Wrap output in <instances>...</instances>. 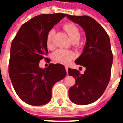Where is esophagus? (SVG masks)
<instances>
[{
    "label": "esophagus",
    "mask_w": 123,
    "mask_h": 123,
    "mask_svg": "<svg viewBox=\"0 0 123 123\" xmlns=\"http://www.w3.org/2000/svg\"><path fill=\"white\" fill-rule=\"evenodd\" d=\"M65 69H66V71H67V72H68V67H67V66H65Z\"/></svg>",
    "instance_id": "esophagus-1"
}]
</instances>
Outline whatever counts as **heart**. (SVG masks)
Returning a JSON list of instances; mask_svg holds the SVG:
<instances>
[{"label":"heart","mask_w":123,"mask_h":123,"mask_svg":"<svg viewBox=\"0 0 123 123\" xmlns=\"http://www.w3.org/2000/svg\"><path fill=\"white\" fill-rule=\"evenodd\" d=\"M63 28L65 31L68 35L70 39L72 42L76 43L80 40L81 37V33L78 29L77 25H75L73 23H66L63 25ZM55 35V30L51 29L49 31L47 37H46V45L47 48L52 49L54 47L53 37ZM54 58L58 62H60L63 64H68L75 58L74 53L70 51H68L66 49H58L54 53Z\"/></svg>","instance_id":"b5f03b06"}]
</instances>
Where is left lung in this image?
Returning <instances> with one entry per match:
<instances>
[{
	"label": "left lung",
	"instance_id": "obj_1",
	"mask_svg": "<svg viewBox=\"0 0 123 123\" xmlns=\"http://www.w3.org/2000/svg\"><path fill=\"white\" fill-rule=\"evenodd\" d=\"M67 18L84 30L86 43L82 54L75 62L86 68L81 74L79 70L68 68V72L76 80L69 89L70 99L78 105H87L98 100L105 90L110 80L113 53L110 39L104 28L88 16H71Z\"/></svg>",
	"mask_w": 123,
	"mask_h": 123
}]
</instances>
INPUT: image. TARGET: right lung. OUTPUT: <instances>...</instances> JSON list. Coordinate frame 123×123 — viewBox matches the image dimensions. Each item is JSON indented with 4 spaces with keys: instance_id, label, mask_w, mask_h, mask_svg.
Returning a JSON list of instances; mask_svg holds the SVG:
<instances>
[{
    "instance_id": "1",
    "label": "right lung",
    "mask_w": 123,
    "mask_h": 123,
    "mask_svg": "<svg viewBox=\"0 0 123 123\" xmlns=\"http://www.w3.org/2000/svg\"><path fill=\"white\" fill-rule=\"evenodd\" d=\"M66 16L56 13L35 16L24 23L12 40L8 72L14 90L19 98L31 105H42L51 99L53 85L63 79L67 72L61 64L39 67V61L48 54L47 34Z\"/></svg>"
}]
</instances>
